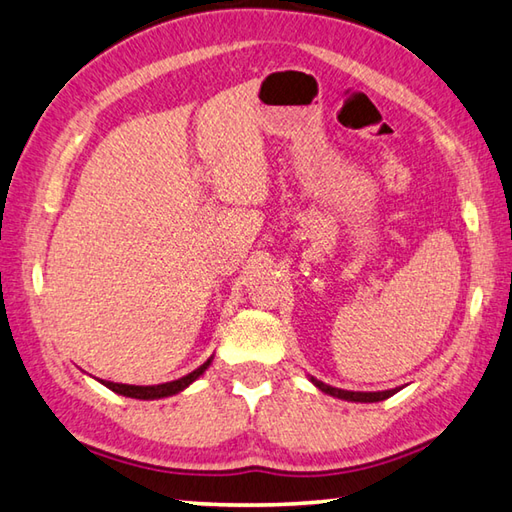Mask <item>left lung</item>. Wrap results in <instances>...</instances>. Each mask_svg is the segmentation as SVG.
I'll use <instances>...</instances> for the list:
<instances>
[{
    "mask_svg": "<svg viewBox=\"0 0 512 512\" xmlns=\"http://www.w3.org/2000/svg\"><path fill=\"white\" fill-rule=\"evenodd\" d=\"M310 381L316 385L318 390L330 394V397H336V399H343V401H354V403H376V401H383L392 397V394H397L399 388L394 390H383V392H352V390H341V388H332V385H327L323 381L314 379V376H310Z\"/></svg>",
    "mask_w": 512,
    "mask_h": 512,
    "instance_id": "1",
    "label": "left lung"
}]
</instances>
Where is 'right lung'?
Masks as SVG:
<instances>
[{
	"label": "right lung",
	"mask_w": 512,
	"mask_h": 512,
	"mask_svg": "<svg viewBox=\"0 0 512 512\" xmlns=\"http://www.w3.org/2000/svg\"><path fill=\"white\" fill-rule=\"evenodd\" d=\"M214 361V354L209 356V359L196 368L194 372H189L187 376H182V379L176 381H169V383H158V385H129V383H113V381H102L98 379L106 388L113 390L115 394H122V397H129V399H140V401H153V399H165V397H173V394L182 392L185 388H189L191 383L196 379H200L205 370Z\"/></svg>",
	"instance_id": "obj_1"
}]
</instances>
